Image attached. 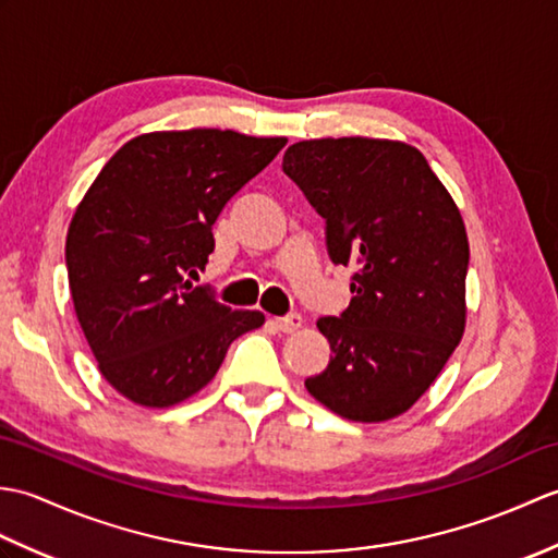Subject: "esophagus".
<instances>
[{
  "label": "esophagus",
  "mask_w": 558,
  "mask_h": 558,
  "mask_svg": "<svg viewBox=\"0 0 558 558\" xmlns=\"http://www.w3.org/2000/svg\"><path fill=\"white\" fill-rule=\"evenodd\" d=\"M272 326L282 333H294L302 326V316L300 314H290V316H280V318H272Z\"/></svg>",
  "instance_id": "34e87169"
}]
</instances>
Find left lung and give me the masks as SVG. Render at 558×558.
<instances>
[{
    "label": "left lung",
    "instance_id": "8db88e82",
    "mask_svg": "<svg viewBox=\"0 0 558 558\" xmlns=\"http://www.w3.org/2000/svg\"><path fill=\"white\" fill-rule=\"evenodd\" d=\"M282 170L326 220L333 264L357 266L348 310L316 322L333 354L304 386L345 420H393L465 333V222L426 158L402 141H300Z\"/></svg>",
    "mask_w": 558,
    "mask_h": 558
}]
</instances>
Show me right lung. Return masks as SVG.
<instances>
[{
    "label": "right lung",
    "mask_w": 558,
    "mask_h": 558,
    "mask_svg": "<svg viewBox=\"0 0 558 558\" xmlns=\"http://www.w3.org/2000/svg\"><path fill=\"white\" fill-rule=\"evenodd\" d=\"M288 144L230 129L141 134L105 162L66 232L69 290L98 369L144 408L204 388L230 342L264 326L192 286L225 204Z\"/></svg>",
    "instance_id": "right-lung-1"
}]
</instances>
